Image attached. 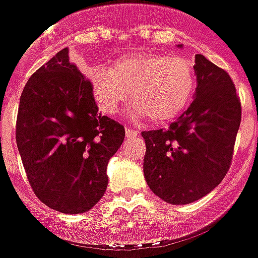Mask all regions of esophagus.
I'll return each instance as SVG.
<instances>
[{"mask_svg":"<svg viewBox=\"0 0 258 258\" xmlns=\"http://www.w3.org/2000/svg\"><path fill=\"white\" fill-rule=\"evenodd\" d=\"M125 135H127V137H137V135H138V131L135 128H125Z\"/></svg>","mask_w":258,"mask_h":258,"instance_id":"obj_1","label":"esophagus"}]
</instances>
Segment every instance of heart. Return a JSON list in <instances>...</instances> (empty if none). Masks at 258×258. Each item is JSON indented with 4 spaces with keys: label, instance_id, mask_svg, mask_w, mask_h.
Wrapping results in <instances>:
<instances>
[{
    "label": "heart",
    "instance_id": "heart-1",
    "mask_svg": "<svg viewBox=\"0 0 258 258\" xmlns=\"http://www.w3.org/2000/svg\"><path fill=\"white\" fill-rule=\"evenodd\" d=\"M102 112L113 114L131 95L133 118L166 123L184 112L196 87L194 64L179 55L140 53L117 60L112 68L85 70Z\"/></svg>",
    "mask_w": 258,
    "mask_h": 258
}]
</instances>
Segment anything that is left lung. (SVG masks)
Listing matches in <instances>:
<instances>
[{"mask_svg": "<svg viewBox=\"0 0 258 258\" xmlns=\"http://www.w3.org/2000/svg\"><path fill=\"white\" fill-rule=\"evenodd\" d=\"M179 48L182 45H178ZM194 102L167 130L144 131V175L170 205H188L210 194L227 175L242 109L229 74L198 53Z\"/></svg>", "mask_w": 258, "mask_h": 258, "instance_id": "8db88e82", "label": "left lung"}]
</instances>
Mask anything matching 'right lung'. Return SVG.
Listing matches in <instances>:
<instances>
[{
	"mask_svg": "<svg viewBox=\"0 0 258 258\" xmlns=\"http://www.w3.org/2000/svg\"><path fill=\"white\" fill-rule=\"evenodd\" d=\"M124 127L98 112L88 80L63 48L26 83L16 145L38 199L64 214L85 213L107 186L106 167Z\"/></svg>",
	"mask_w": 258,
	"mask_h": 258,
	"instance_id": "right-lung-1",
	"label": "right lung"
}]
</instances>
